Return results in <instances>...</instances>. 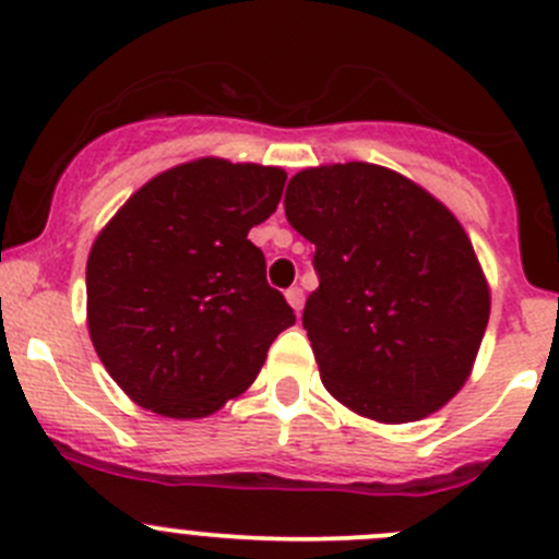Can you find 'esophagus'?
<instances>
[{
	"instance_id": "1",
	"label": "esophagus",
	"mask_w": 559,
	"mask_h": 559,
	"mask_svg": "<svg viewBox=\"0 0 559 559\" xmlns=\"http://www.w3.org/2000/svg\"><path fill=\"white\" fill-rule=\"evenodd\" d=\"M286 300H289V306L295 308L297 313L302 311V302H306V295H302L300 286H292V289H286Z\"/></svg>"
}]
</instances>
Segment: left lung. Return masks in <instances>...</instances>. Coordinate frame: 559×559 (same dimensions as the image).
Wrapping results in <instances>:
<instances>
[{"label": "left lung", "mask_w": 559, "mask_h": 559, "mask_svg": "<svg viewBox=\"0 0 559 559\" xmlns=\"http://www.w3.org/2000/svg\"><path fill=\"white\" fill-rule=\"evenodd\" d=\"M284 211L316 246L302 326L326 392L386 425L447 405L489 321L487 278L452 211L368 162L297 173Z\"/></svg>", "instance_id": "8db88e82"}]
</instances>
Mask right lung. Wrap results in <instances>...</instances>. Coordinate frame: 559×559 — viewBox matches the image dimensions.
I'll list each match as a JSON object with an SVG mask.
<instances>
[{
  "instance_id": "right-lung-1",
  "label": "right lung",
  "mask_w": 559,
  "mask_h": 559,
  "mask_svg": "<svg viewBox=\"0 0 559 559\" xmlns=\"http://www.w3.org/2000/svg\"><path fill=\"white\" fill-rule=\"evenodd\" d=\"M281 167L197 159L151 178L94 240L88 332L138 405L200 419L251 386L295 311L248 229L284 194Z\"/></svg>"
}]
</instances>
